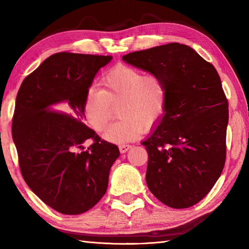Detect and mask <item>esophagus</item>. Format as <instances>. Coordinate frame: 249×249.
<instances>
[{"mask_svg":"<svg viewBox=\"0 0 249 249\" xmlns=\"http://www.w3.org/2000/svg\"><path fill=\"white\" fill-rule=\"evenodd\" d=\"M129 149H131V145H129V144H120L119 145V150L121 153H126Z\"/></svg>","mask_w":249,"mask_h":249,"instance_id":"34e87169","label":"esophagus"}]
</instances>
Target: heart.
<instances>
[{
    "label": "heart",
    "mask_w": 249,
    "mask_h": 249,
    "mask_svg": "<svg viewBox=\"0 0 249 249\" xmlns=\"http://www.w3.org/2000/svg\"><path fill=\"white\" fill-rule=\"evenodd\" d=\"M103 89H89L83 100V114L98 133L107 127L119 107L120 121L106 130V140L115 143L133 141L142 128L155 125L165 113L167 87L157 75H145L138 68L118 65L102 79Z\"/></svg>",
    "instance_id": "heart-1"
}]
</instances>
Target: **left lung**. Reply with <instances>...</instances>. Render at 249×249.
I'll return each mask as SVG.
<instances>
[{
	"label": "left lung",
	"instance_id": "8db88e82",
	"mask_svg": "<svg viewBox=\"0 0 249 249\" xmlns=\"http://www.w3.org/2000/svg\"><path fill=\"white\" fill-rule=\"evenodd\" d=\"M122 59L166 84L165 114L141 143L149 154L145 179L163 204L189 208L209 194L225 166L229 113L218 72L193 48L178 43Z\"/></svg>",
	"mask_w": 249,
	"mask_h": 249
}]
</instances>
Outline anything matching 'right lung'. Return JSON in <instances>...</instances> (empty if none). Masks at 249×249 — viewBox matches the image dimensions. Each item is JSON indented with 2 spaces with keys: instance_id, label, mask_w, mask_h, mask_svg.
<instances>
[{
  "instance_id": "obj_1",
  "label": "right lung",
  "mask_w": 249,
  "mask_h": 249,
  "mask_svg": "<svg viewBox=\"0 0 249 249\" xmlns=\"http://www.w3.org/2000/svg\"><path fill=\"white\" fill-rule=\"evenodd\" d=\"M111 60L52 54L25 77L16 98L12 131L21 173L32 192L62 214L92 209L106 194L111 166L120 156L118 146L83 123L84 95ZM88 139L93 143L84 151Z\"/></svg>"
}]
</instances>
